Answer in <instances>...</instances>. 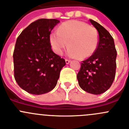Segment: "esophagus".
<instances>
[{
    "mask_svg": "<svg viewBox=\"0 0 129 129\" xmlns=\"http://www.w3.org/2000/svg\"><path fill=\"white\" fill-rule=\"evenodd\" d=\"M65 61H66V63H67V64H69L70 62V60L68 59H66Z\"/></svg>",
    "mask_w": 129,
    "mask_h": 129,
    "instance_id": "esophagus-1",
    "label": "esophagus"
}]
</instances>
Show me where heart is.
Masks as SVG:
<instances>
[{"label": "heart", "instance_id": "obj_1", "mask_svg": "<svg viewBox=\"0 0 129 129\" xmlns=\"http://www.w3.org/2000/svg\"><path fill=\"white\" fill-rule=\"evenodd\" d=\"M50 42L57 54H62L68 42V56L85 59L91 56L96 51L99 37L96 30L87 23L71 20L62 23L57 31L51 34Z\"/></svg>", "mask_w": 129, "mask_h": 129}]
</instances>
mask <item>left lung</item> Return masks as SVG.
<instances>
[{"instance_id": "left-lung-1", "label": "left lung", "mask_w": 129, "mask_h": 129, "mask_svg": "<svg viewBox=\"0 0 129 129\" xmlns=\"http://www.w3.org/2000/svg\"><path fill=\"white\" fill-rule=\"evenodd\" d=\"M89 21L98 31V48L90 57L82 61L77 77L83 90L101 94L111 87L115 79L117 52L110 33L95 21Z\"/></svg>"}]
</instances>
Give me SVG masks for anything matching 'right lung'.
I'll return each instance as SVG.
<instances>
[{"instance_id":"obj_1","label":"right lung","mask_w":129,"mask_h":129,"mask_svg":"<svg viewBox=\"0 0 129 129\" xmlns=\"http://www.w3.org/2000/svg\"><path fill=\"white\" fill-rule=\"evenodd\" d=\"M59 22L39 19L23 30L17 38L13 52L14 75L22 89L35 95L56 87L65 60L51 49V30Z\"/></svg>"}]
</instances>
